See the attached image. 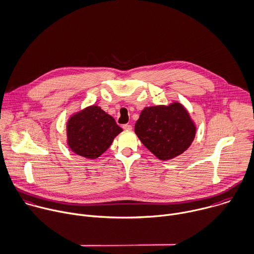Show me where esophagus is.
Wrapping results in <instances>:
<instances>
[{
	"label": "esophagus",
	"mask_w": 254,
	"mask_h": 254,
	"mask_svg": "<svg viewBox=\"0 0 254 254\" xmlns=\"http://www.w3.org/2000/svg\"><path fill=\"white\" fill-rule=\"evenodd\" d=\"M122 128H123L124 130H131V129H132V126H131L130 124H124V125H122Z\"/></svg>",
	"instance_id": "obj_1"
}]
</instances>
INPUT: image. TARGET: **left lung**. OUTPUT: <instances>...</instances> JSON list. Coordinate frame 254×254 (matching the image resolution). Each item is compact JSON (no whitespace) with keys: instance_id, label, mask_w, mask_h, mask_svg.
Returning a JSON list of instances; mask_svg holds the SVG:
<instances>
[{"instance_id":"8db88e82","label":"left lung","mask_w":254,"mask_h":254,"mask_svg":"<svg viewBox=\"0 0 254 254\" xmlns=\"http://www.w3.org/2000/svg\"><path fill=\"white\" fill-rule=\"evenodd\" d=\"M196 128L180 103L147 107L135 124V133L143 145L160 160H169L191 145Z\"/></svg>"}]
</instances>
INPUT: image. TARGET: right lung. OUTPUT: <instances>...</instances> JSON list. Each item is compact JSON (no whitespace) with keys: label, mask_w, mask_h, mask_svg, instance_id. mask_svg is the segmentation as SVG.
Returning a JSON list of instances; mask_svg holds the SVG:
<instances>
[{"label":"right lung","mask_w":254,"mask_h":254,"mask_svg":"<svg viewBox=\"0 0 254 254\" xmlns=\"http://www.w3.org/2000/svg\"><path fill=\"white\" fill-rule=\"evenodd\" d=\"M122 132L114 118L98 106H91L73 115L67 124L68 145L76 154L95 159L110 147Z\"/></svg>","instance_id":"right-lung-1"}]
</instances>
